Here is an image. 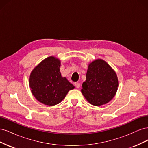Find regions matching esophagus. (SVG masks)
I'll return each instance as SVG.
<instances>
[{
	"instance_id": "34e87169",
	"label": "esophagus",
	"mask_w": 148,
	"mask_h": 148,
	"mask_svg": "<svg viewBox=\"0 0 148 148\" xmlns=\"http://www.w3.org/2000/svg\"><path fill=\"white\" fill-rule=\"evenodd\" d=\"M75 86H76V88H79V87H80V83H78V82H76V83H75Z\"/></svg>"
}]
</instances>
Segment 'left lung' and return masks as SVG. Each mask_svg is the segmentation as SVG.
Masks as SVG:
<instances>
[{
    "mask_svg": "<svg viewBox=\"0 0 148 148\" xmlns=\"http://www.w3.org/2000/svg\"><path fill=\"white\" fill-rule=\"evenodd\" d=\"M82 92L93 106H102L113 99L118 89L115 71L107 62L96 59L88 65L86 79L82 84Z\"/></svg>",
    "mask_w": 148,
    "mask_h": 148,
    "instance_id": "left-lung-1",
    "label": "left lung"
}]
</instances>
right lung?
Segmentation results:
<instances>
[{
  "instance_id": "obj_1",
  "label": "right lung",
  "mask_w": 148,
  "mask_h": 148,
  "mask_svg": "<svg viewBox=\"0 0 148 148\" xmlns=\"http://www.w3.org/2000/svg\"><path fill=\"white\" fill-rule=\"evenodd\" d=\"M60 60L53 56L48 57L31 71L29 87L33 95L39 102L47 106L59 104L70 90L75 88L60 72Z\"/></svg>"
}]
</instances>
